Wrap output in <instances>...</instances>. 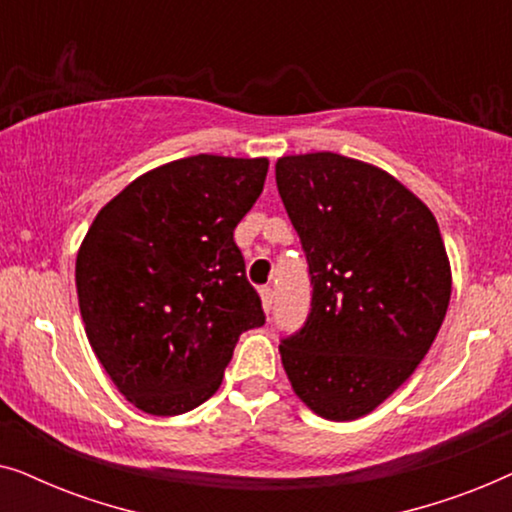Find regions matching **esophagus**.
<instances>
[{
  "label": "esophagus",
  "mask_w": 512,
  "mask_h": 512,
  "mask_svg": "<svg viewBox=\"0 0 512 512\" xmlns=\"http://www.w3.org/2000/svg\"><path fill=\"white\" fill-rule=\"evenodd\" d=\"M261 300H263V310L270 312L272 303H275V289L272 286H263L261 289Z\"/></svg>",
  "instance_id": "esophagus-1"
}]
</instances>
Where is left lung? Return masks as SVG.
I'll return each instance as SVG.
<instances>
[{
    "mask_svg": "<svg viewBox=\"0 0 512 512\" xmlns=\"http://www.w3.org/2000/svg\"><path fill=\"white\" fill-rule=\"evenodd\" d=\"M277 188L307 258L312 300L279 352L291 387L317 415H368L401 387L450 305L438 223L387 172L338 156H284Z\"/></svg>",
    "mask_w": 512,
    "mask_h": 512,
    "instance_id": "left-lung-1",
    "label": "left lung"
}]
</instances>
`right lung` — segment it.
Masks as SVG:
<instances>
[{
	"label": "right lung",
	"mask_w": 512,
	"mask_h": 512,
	"mask_svg": "<svg viewBox=\"0 0 512 512\" xmlns=\"http://www.w3.org/2000/svg\"><path fill=\"white\" fill-rule=\"evenodd\" d=\"M268 160L200 156L142 174L95 216L76 291L90 347L149 415H181L221 387L237 338L265 324L235 226Z\"/></svg>",
	"instance_id": "1"
}]
</instances>
